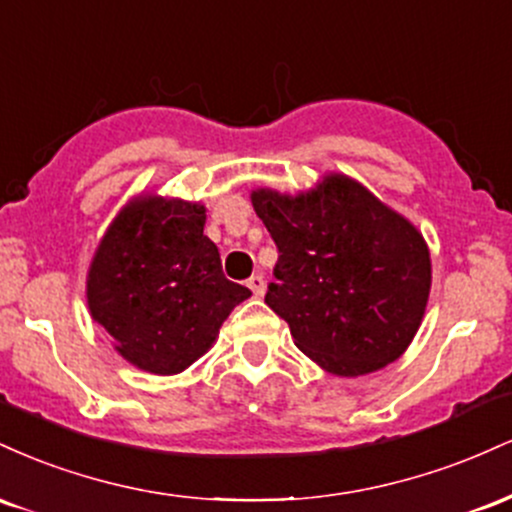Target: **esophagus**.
<instances>
[{
	"mask_svg": "<svg viewBox=\"0 0 512 512\" xmlns=\"http://www.w3.org/2000/svg\"><path fill=\"white\" fill-rule=\"evenodd\" d=\"M248 286H250V291L255 293L257 298L264 296V291H267V281H264L262 274H252L250 279H248Z\"/></svg>",
	"mask_w": 512,
	"mask_h": 512,
	"instance_id": "esophagus-1",
	"label": "esophagus"
}]
</instances>
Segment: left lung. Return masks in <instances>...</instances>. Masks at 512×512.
<instances>
[{
    "label": "left lung",
    "mask_w": 512,
    "mask_h": 512,
    "mask_svg": "<svg viewBox=\"0 0 512 512\" xmlns=\"http://www.w3.org/2000/svg\"><path fill=\"white\" fill-rule=\"evenodd\" d=\"M252 207L279 250L264 303L298 349L344 378L397 361L431 291L421 233L346 175L298 197L257 190Z\"/></svg>",
    "instance_id": "1"
}]
</instances>
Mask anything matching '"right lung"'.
Segmentation results:
<instances>
[{
  "label": "right lung",
  "instance_id": "right-lung-1",
  "mask_svg": "<svg viewBox=\"0 0 512 512\" xmlns=\"http://www.w3.org/2000/svg\"><path fill=\"white\" fill-rule=\"evenodd\" d=\"M202 204L144 197L120 211L86 281L91 317L137 368L173 375L214 344L250 289L223 276Z\"/></svg>",
  "mask_w": 512,
  "mask_h": 512
}]
</instances>
